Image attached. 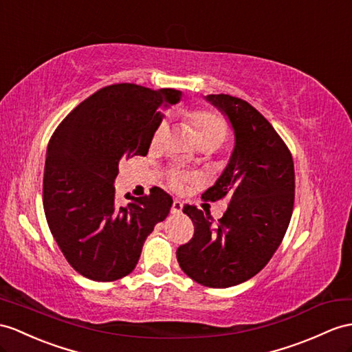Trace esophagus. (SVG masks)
Instances as JSON below:
<instances>
[{"instance_id":"obj_1","label":"esophagus","mask_w":352,"mask_h":352,"mask_svg":"<svg viewBox=\"0 0 352 352\" xmlns=\"http://www.w3.org/2000/svg\"><path fill=\"white\" fill-rule=\"evenodd\" d=\"M182 209H184V204L179 200H175L173 204H171V215H181Z\"/></svg>"}]
</instances>
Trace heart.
<instances>
[{
    "label": "heart",
    "instance_id": "1",
    "mask_svg": "<svg viewBox=\"0 0 352 352\" xmlns=\"http://www.w3.org/2000/svg\"><path fill=\"white\" fill-rule=\"evenodd\" d=\"M188 119H190L191 124L195 128V134H197V140H209L217 143L218 146L226 140L227 137V126L224 119H222L219 115L213 113V111L209 110H192L188 113ZM167 130V124L161 122L158 128L153 133V139L152 143L157 144L162 140ZM175 185H177V179L173 181Z\"/></svg>",
    "mask_w": 352,
    "mask_h": 352
}]
</instances>
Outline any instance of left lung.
Masks as SVG:
<instances>
[{
  "mask_svg": "<svg viewBox=\"0 0 352 352\" xmlns=\"http://www.w3.org/2000/svg\"><path fill=\"white\" fill-rule=\"evenodd\" d=\"M204 100L226 116L234 135L230 160L201 199L230 200L218 224L208 212L185 206L194 236L176 256L188 276L228 288L264 269L285 236L294 206V162L275 128L246 101L219 94Z\"/></svg>",
  "mask_w": 352,
  "mask_h": 352,
  "instance_id": "left-lung-1",
  "label": "left lung"
}]
</instances>
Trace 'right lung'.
<instances>
[{
    "mask_svg": "<svg viewBox=\"0 0 352 352\" xmlns=\"http://www.w3.org/2000/svg\"><path fill=\"white\" fill-rule=\"evenodd\" d=\"M182 92L133 83L102 88L82 101L56 128L46 151L43 206L72 267L85 278L109 282L134 270L146 237L168 215L173 200L161 188L115 203L119 162L144 157L162 110Z\"/></svg>",
    "mask_w": 352,
    "mask_h": 352,
    "instance_id": "add662e5",
    "label": "right lung"
}]
</instances>
